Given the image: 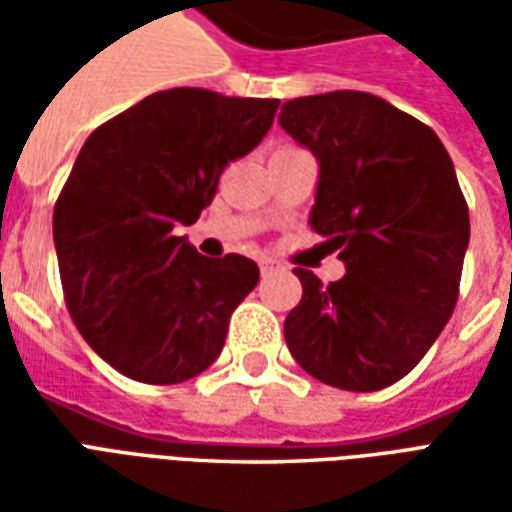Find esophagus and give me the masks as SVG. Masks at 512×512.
Segmentation results:
<instances>
[{
  "instance_id": "obj_1",
  "label": "esophagus",
  "mask_w": 512,
  "mask_h": 512,
  "mask_svg": "<svg viewBox=\"0 0 512 512\" xmlns=\"http://www.w3.org/2000/svg\"><path fill=\"white\" fill-rule=\"evenodd\" d=\"M277 268L279 263L274 257H260V271H263V274H271V271H277Z\"/></svg>"
}]
</instances>
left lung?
I'll return each instance as SVG.
<instances>
[{
	"label": "left lung",
	"instance_id": "8db88e82",
	"mask_svg": "<svg viewBox=\"0 0 512 512\" xmlns=\"http://www.w3.org/2000/svg\"><path fill=\"white\" fill-rule=\"evenodd\" d=\"M279 126L318 158L310 227L340 249L345 277L296 268L301 301L285 343L312 378L376 392L419 365L450 321L469 208L433 128L356 90L285 101Z\"/></svg>",
	"mask_w": 512,
	"mask_h": 512
}]
</instances>
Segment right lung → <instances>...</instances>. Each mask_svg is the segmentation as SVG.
Masks as SVG:
<instances>
[{"label": "right lung", "mask_w": 512, "mask_h": 512, "mask_svg": "<svg viewBox=\"0 0 512 512\" xmlns=\"http://www.w3.org/2000/svg\"><path fill=\"white\" fill-rule=\"evenodd\" d=\"M277 106L175 87L87 136L54 205V246L73 323L117 373L180 384L222 354L260 268L244 255L202 257L175 230L200 219L224 167L260 145Z\"/></svg>", "instance_id": "1"}]
</instances>
